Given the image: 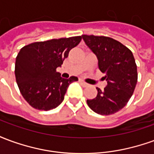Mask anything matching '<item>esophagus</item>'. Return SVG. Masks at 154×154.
<instances>
[{
    "mask_svg": "<svg viewBox=\"0 0 154 154\" xmlns=\"http://www.w3.org/2000/svg\"><path fill=\"white\" fill-rule=\"evenodd\" d=\"M79 82H80V83L82 84V86H83V87H87V83H86V82H84V81H82V80H79Z\"/></svg>",
    "mask_w": 154,
    "mask_h": 154,
    "instance_id": "34e87169",
    "label": "esophagus"
}]
</instances>
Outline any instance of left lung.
<instances>
[{"label":"left lung","instance_id":"obj_1","mask_svg":"<svg viewBox=\"0 0 154 154\" xmlns=\"http://www.w3.org/2000/svg\"><path fill=\"white\" fill-rule=\"evenodd\" d=\"M83 40L98 58L100 72L106 73L107 86L97 96L87 100L96 113L109 116L125 106L132 97L138 81L137 65L132 52L119 41L106 36L82 35Z\"/></svg>","mask_w":154,"mask_h":154}]
</instances>
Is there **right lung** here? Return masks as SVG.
<instances>
[{
    "instance_id": "add662e5",
    "label": "right lung",
    "mask_w": 154,
    "mask_h": 154,
    "mask_svg": "<svg viewBox=\"0 0 154 154\" xmlns=\"http://www.w3.org/2000/svg\"><path fill=\"white\" fill-rule=\"evenodd\" d=\"M82 40V36L54 38L25 45L15 59V74L20 93L33 108L49 110L63 100L68 86L78 80L61 77L56 72L69 51Z\"/></svg>"
}]
</instances>
